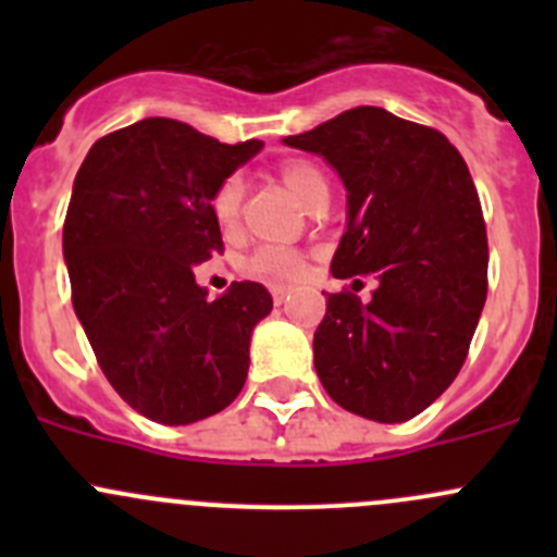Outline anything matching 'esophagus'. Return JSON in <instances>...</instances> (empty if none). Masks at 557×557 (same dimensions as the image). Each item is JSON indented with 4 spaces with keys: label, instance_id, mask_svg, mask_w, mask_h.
<instances>
[{
    "label": "esophagus",
    "instance_id": "34e87169",
    "mask_svg": "<svg viewBox=\"0 0 557 557\" xmlns=\"http://www.w3.org/2000/svg\"><path fill=\"white\" fill-rule=\"evenodd\" d=\"M290 296V288H285V285H272V299L274 305H283L285 299Z\"/></svg>",
    "mask_w": 557,
    "mask_h": 557
}]
</instances>
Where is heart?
<instances>
[{"label":"heart","mask_w":557,"mask_h":557,"mask_svg":"<svg viewBox=\"0 0 557 557\" xmlns=\"http://www.w3.org/2000/svg\"><path fill=\"white\" fill-rule=\"evenodd\" d=\"M277 177L283 180L285 188L299 199L305 210H314L320 201L329 199V180L320 172L318 164L307 159H288L277 166ZM239 205H243V180L228 177L218 188L212 199V210L223 226H232L239 218ZM247 272L256 277L274 280V283H288L301 274V258L294 250H280V247H261L247 261Z\"/></svg>","instance_id":"heart-1"}]
</instances>
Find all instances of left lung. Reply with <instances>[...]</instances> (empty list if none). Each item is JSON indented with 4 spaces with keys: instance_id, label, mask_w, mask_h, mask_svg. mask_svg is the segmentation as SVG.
<instances>
[{
    "instance_id": "8db88e82",
    "label": "left lung",
    "mask_w": 557,
    "mask_h": 557,
    "mask_svg": "<svg viewBox=\"0 0 557 557\" xmlns=\"http://www.w3.org/2000/svg\"><path fill=\"white\" fill-rule=\"evenodd\" d=\"M318 153L347 188V232L331 274L374 273L361 302L329 294L314 331V372L352 414L404 423L450 387L469 356L487 296V234L458 148L383 107H352L285 137Z\"/></svg>"
}]
</instances>
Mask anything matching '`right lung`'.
<instances>
[{"mask_svg": "<svg viewBox=\"0 0 557 557\" xmlns=\"http://www.w3.org/2000/svg\"><path fill=\"white\" fill-rule=\"evenodd\" d=\"M258 150L145 117L97 139L77 170L64 221L72 307L117 396L156 423L210 418L247 380L272 296L245 280L210 301L194 269L223 252L212 199Z\"/></svg>", "mask_w": 557, "mask_h": 557, "instance_id": "1", "label": "right lung"}]
</instances>
